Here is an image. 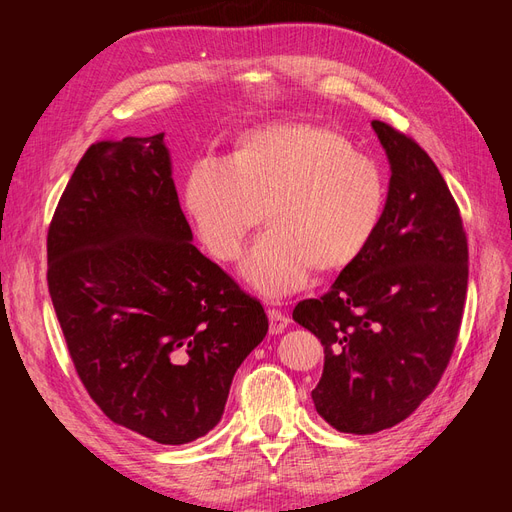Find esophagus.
<instances>
[{
    "mask_svg": "<svg viewBox=\"0 0 512 512\" xmlns=\"http://www.w3.org/2000/svg\"><path fill=\"white\" fill-rule=\"evenodd\" d=\"M267 316H269V331H271V335H280L288 327V322H290L288 316L282 314V312H277V309H269Z\"/></svg>",
    "mask_w": 512,
    "mask_h": 512,
    "instance_id": "34e87169",
    "label": "esophagus"
}]
</instances>
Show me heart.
Here are the masks:
<instances>
[{"instance_id":"1","label":"heart","mask_w":512,"mask_h":512,"mask_svg":"<svg viewBox=\"0 0 512 512\" xmlns=\"http://www.w3.org/2000/svg\"><path fill=\"white\" fill-rule=\"evenodd\" d=\"M389 183L380 164L344 134L314 123L247 130L228 160H196L185 179V209L207 252L241 256L267 209L269 230L247 252L241 275L262 297L307 286L359 260L382 226Z\"/></svg>"}]
</instances>
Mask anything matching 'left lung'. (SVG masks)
Masks as SVG:
<instances>
[{
  "label": "left lung",
  "mask_w": 512,
  "mask_h": 512,
  "mask_svg": "<svg viewBox=\"0 0 512 512\" xmlns=\"http://www.w3.org/2000/svg\"><path fill=\"white\" fill-rule=\"evenodd\" d=\"M371 128L391 164L382 226L327 294L292 312L324 346L318 414L356 436L401 423L436 389L468 292L466 230L438 166L389 123Z\"/></svg>",
  "instance_id": "obj_1"
}]
</instances>
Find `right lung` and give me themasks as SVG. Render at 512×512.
<instances>
[{
	"instance_id": "right-lung-1",
	"label": "right lung",
	"mask_w": 512,
	"mask_h": 512,
	"mask_svg": "<svg viewBox=\"0 0 512 512\" xmlns=\"http://www.w3.org/2000/svg\"><path fill=\"white\" fill-rule=\"evenodd\" d=\"M46 258L76 374L113 423L158 444H188L220 423L235 371L269 320L192 245L164 134L85 151Z\"/></svg>"
}]
</instances>
